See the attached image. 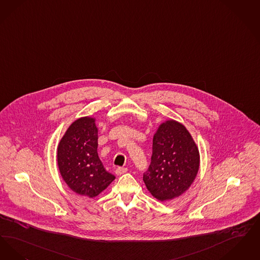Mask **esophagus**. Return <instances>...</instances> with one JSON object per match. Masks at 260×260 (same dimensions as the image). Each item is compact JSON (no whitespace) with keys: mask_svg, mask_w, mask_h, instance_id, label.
Segmentation results:
<instances>
[{"mask_svg":"<svg viewBox=\"0 0 260 260\" xmlns=\"http://www.w3.org/2000/svg\"><path fill=\"white\" fill-rule=\"evenodd\" d=\"M127 172V169L126 168H121V167H118L117 169L115 170V174L117 175V176H121V175H123Z\"/></svg>","mask_w":260,"mask_h":260,"instance_id":"esophagus-1","label":"esophagus"}]
</instances>
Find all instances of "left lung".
Listing matches in <instances>:
<instances>
[{"label": "left lung", "mask_w": 260, "mask_h": 260, "mask_svg": "<svg viewBox=\"0 0 260 260\" xmlns=\"http://www.w3.org/2000/svg\"><path fill=\"white\" fill-rule=\"evenodd\" d=\"M200 167V153L184 125L167 119L158 125L152 140V155L144 182L159 201L172 200L191 186Z\"/></svg>", "instance_id": "obj_1"}]
</instances>
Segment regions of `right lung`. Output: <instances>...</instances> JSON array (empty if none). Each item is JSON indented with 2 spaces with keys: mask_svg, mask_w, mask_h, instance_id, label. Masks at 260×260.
Masks as SVG:
<instances>
[{
  "mask_svg": "<svg viewBox=\"0 0 260 260\" xmlns=\"http://www.w3.org/2000/svg\"><path fill=\"white\" fill-rule=\"evenodd\" d=\"M95 116H82L70 125L57 147V164L72 191L97 197L115 179L98 156V126Z\"/></svg>",
  "mask_w": 260,
  "mask_h": 260,
  "instance_id": "right-lung-1",
  "label": "right lung"
}]
</instances>
